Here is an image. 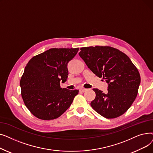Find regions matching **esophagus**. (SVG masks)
<instances>
[{
	"label": "esophagus",
	"mask_w": 153,
	"mask_h": 153,
	"mask_svg": "<svg viewBox=\"0 0 153 153\" xmlns=\"http://www.w3.org/2000/svg\"><path fill=\"white\" fill-rule=\"evenodd\" d=\"M87 89H84V88H81V89H79V91L80 92H84Z\"/></svg>",
	"instance_id": "obj_1"
}]
</instances>
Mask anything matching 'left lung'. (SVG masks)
Listing matches in <instances>:
<instances>
[{"mask_svg":"<svg viewBox=\"0 0 153 153\" xmlns=\"http://www.w3.org/2000/svg\"><path fill=\"white\" fill-rule=\"evenodd\" d=\"M79 54L96 76L105 79L108 92L94 89L96 96L91 103L95 111L107 118L121 116L137 96L140 75L128 56L116 48L96 46L81 48Z\"/></svg>","mask_w":153,"mask_h":153,"instance_id":"left-lung-1","label":"left lung"}]
</instances>
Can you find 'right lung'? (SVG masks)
I'll use <instances>...</instances> for the list:
<instances>
[{"instance_id":"add662e5","label":"right lung","mask_w":153,"mask_h":153,"mask_svg":"<svg viewBox=\"0 0 153 153\" xmlns=\"http://www.w3.org/2000/svg\"><path fill=\"white\" fill-rule=\"evenodd\" d=\"M77 48H51L32 58L20 79L24 103L35 117L50 120L58 118L70 107L78 90L60 87L67 81L68 63Z\"/></svg>"}]
</instances>
